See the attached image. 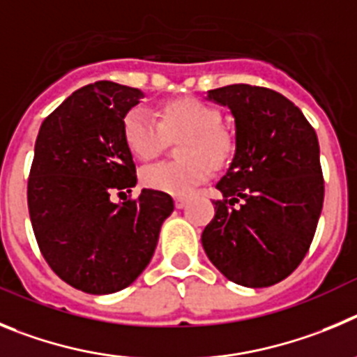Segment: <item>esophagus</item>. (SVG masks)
<instances>
[{
	"label": "esophagus",
	"instance_id": "obj_1",
	"mask_svg": "<svg viewBox=\"0 0 357 357\" xmlns=\"http://www.w3.org/2000/svg\"><path fill=\"white\" fill-rule=\"evenodd\" d=\"M186 202H188V199L181 197V195H178V197H174L176 208H185V206H186Z\"/></svg>",
	"mask_w": 357,
	"mask_h": 357
}]
</instances>
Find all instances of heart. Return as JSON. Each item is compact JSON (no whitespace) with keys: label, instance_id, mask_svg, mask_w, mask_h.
I'll list each match as a JSON object with an SVG mask.
<instances>
[{"label":"heart","instance_id":"1","mask_svg":"<svg viewBox=\"0 0 357 357\" xmlns=\"http://www.w3.org/2000/svg\"><path fill=\"white\" fill-rule=\"evenodd\" d=\"M174 162L146 167L144 185L171 195H188L206 181L211 167L226 165L234 151V137L220 124L215 107L197 98H178L163 102L158 119L142 107H135L123 119V139L135 158L149 162L165 147L167 139H178Z\"/></svg>","mask_w":357,"mask_h":357}]
</instances>
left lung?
I'll list each match as a JSON object with an SVG mask.
<instances>
[{
  "instance_id": "1",
  "label": "left lung",
  "mask_w": 357,
  "mask_h": 357,
  "mask_svg": "<svg viewBox=\"0 0 357 357\" xmlns=\"http://www.w3.org/2000/svg\"><path fill=\"white\" fill-rule=\"evenodd\" d=\"M208 98L233 114L236 153L217 183L224 199L213 201L202 247L229 281L272 287L301 265L313 242L324 204L319 139L303 112L266 86L236 83Z\"/></svg>"
}]
</instances>
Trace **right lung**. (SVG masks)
<instances>
[{"label":"right lung","mask_w":357,"mask_h":357,"mask_svg":"<svg viewBox=\"0 0 357 357\" xmlns=\"http://www.w3.org/2000/svg\"><path fill=\"white\" fill-rule=\"evenodd\" d=\"M139 89L96 82L44 119L28 178V211L51 271L86 294L130 287L155 255L160 227L174 210L169 194L142 190L115 204L110 195L137 185L123 119Z\"/></svg>","instance_id":"1"}]
</instances>
